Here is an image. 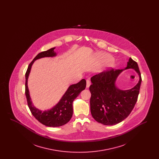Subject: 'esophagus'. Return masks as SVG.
<instances>
[{"instance_id": "esophagus-1", "label": "esophagus", "mask_w": 159, "mask_h": 159, "mask_svg": "<svg viewBox=\"0 0 159 159\" xmlns=\"http://www.w3.org/2000/svg\"><path fill=\"white\" fill-rule=\"evenodd\" d=\"M91 81L89 80H86V88H89L91 85Z\"/></svg>"}]
</instances>
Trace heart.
Masks as SVG:
<instances>
[{
    "mask_svg": "<svg viewBox=\"0 0 159 159\" xmlns=\"http://www.w3.org/2000/svg\"><path fill=\"white\" fill-rule=\"evenodd\" d=\"M105 58L107 59V60H108V59L110 60L111 58H110V57H109V56H108V55H106V56H105Z\"/></svg>",
    "mask_w": 159,
    "mask_h": 159,
    "instance_id": "heart-1",
    "label": "heart"
}]
</instances>
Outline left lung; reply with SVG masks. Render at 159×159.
Segmentation results:
<instances>
[{
    "mask_svg": "<svg viewBox=\"0 0 159 159\" xmlns=\"http://www.w3.org/2000/svg\"><path fill=\"white\" fill-rule=\"evenodd\" d=\"M128 68L136 71L140 80L133 89L120 90L115 86V80L124 69ZM91 80L90 105L93 119L104 125H114L128 117L136 104L142 81L137 62L130 58L125 69L112 68L92 76Z\"/></svg>",
    "mask_w": 159,
    "mask_h": 159,
    "instance_id": "obj_1",
    "label": "left lung"
}]
</instances>
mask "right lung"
Segmentation results:
<instances>
[{"instance_id": "obj_1", "label": "right lung", "mask_w": 159, "mask_h": 159, "mask_svg": "<svg viewBox=\"0 0 159 159\" xmlns=\"http://www.w3.org/2000/svg\"><path fill=\"white\" fill-rule=\"evenodd\" d=\"M55 48H52L46 51L42 52L30 63L25 73V93L27 101V104L31 113L33 116L42 124L49 127H59L66 124L70 121L73 115V102L78 97L80 93L86 88V82L85 79L81 80L79 83L72 84L64 93L60 102L49 110L42 111L33 105L31 101L29 91L27 86V80L30 72L31 66L34 61L43 57H52L56 55L54 52Z\"/></svg>"}]
</instances>
